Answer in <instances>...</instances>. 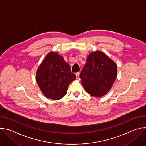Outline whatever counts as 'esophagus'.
<instances>
[{
    "label": "esophagus",
    "instance_id": "34e87169",
    "mask_svg": "<svg viewBox=\"0 0 146 146\" xmlns=\"http://www.w3.org/2000/svg\"><path fill=\"white\" fill-rule=\"evenodd\" d=\"M76 75L77 78H78V77H79V76H80V72H77V73H76Z\"/></svg>",
    "mask_w": 146,
    "mask_h": 146
}]
</instances>
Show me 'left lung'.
<instances>
[{"instance_id":"obj_1","label":"left lung","mask_w":146,"mask_h":146,"mask_svg":"<svg viewBox=\"0 0 146 146\" xmlns=\"http://www.w3.org/2000/svg\"><path fill=\"white\" fill-rule=\"evenodd\" d=\"M117 74V67L111 59L100 51L91 53L80 78L85 90L91 96L100 97L111 89Z\"/></svg>"}]
</instances>
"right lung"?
Here are the masks:
<instances>
[{
	"label": "right lung",
	"mask_w": 146,
	"mask_h": 146,
	"mask_svg": "<svg viewBox=\"0 0 146 146\" xmlns=\"http://www.w3.org/2000/svg\"><path fill=\"white\" fill-rule=\"evenodd\" d=\"M76 78L63 57L51 52L44 58L36 74L37 84L48 98L58 100L67 93L70 83Z\"/></svg>",
	"instance_id": "1"
}]
</instances>
